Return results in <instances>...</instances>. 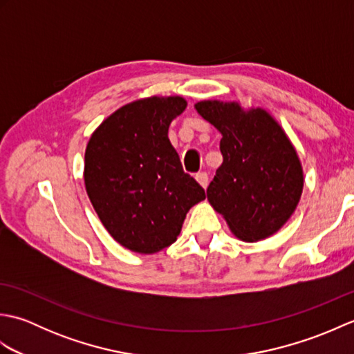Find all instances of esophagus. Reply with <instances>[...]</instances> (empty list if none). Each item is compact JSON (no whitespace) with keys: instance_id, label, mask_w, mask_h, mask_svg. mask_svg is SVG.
<instances>
[{"instance_id":"34e87169","label":"esophagus","mask_w":354,"mask_h":354,"mask_svg":"<svg viewBox=\"0 0 354 354\" xmlns=\"http://www.w3.org/2000/svg\"><path fill=\"white\" fill-rule=\"evenodd\" d=\"M194 179H196V181L199 183V185L202 187V189H207V185H208V175H207L205 171L196 173V176H194Z\"/></svg>"}]
</instances>
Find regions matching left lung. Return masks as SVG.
Returning a JSON list of instances; mask_svg holds the SVG:
<instances>
[{"mask_svg": "<svg viewBox=\"0 0 354 354\" xmlns=\"http://www.w3.org/2000/svg\"><path fill=\"white\" fill-rule=\"evenodd\" d=\"M194 109L222 133L223 161L207 189L209 205L243 242L275 234L297 209L304 187L288 133L263 108L202 100Z\"/></svg>", "mask_w": 354, "mask_h": 354, "instance_id": "left-lung-1", "label": "left lung"}]
</instances>
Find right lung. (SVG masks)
I'll return each mask as SVG.
<instances>
[{
	"label": "right lung",
	"mask_w": 354,
	"mask_h": 354,
	"mask_svg": "<svg viewBox=\"0 0 354 354\" xmlns=\"http://www.w3.org/2000/svg\"><path fill=\"white\" fill-rule=\"evenodd\" d=\"M187 108L181 95H152L103 120L85 150L88 198L103 227L126 250L155 254L181 232L205 192L184 173L169 126Z\"/></svg>",
	"instance_id": "obj_1"
}]
</instances>
